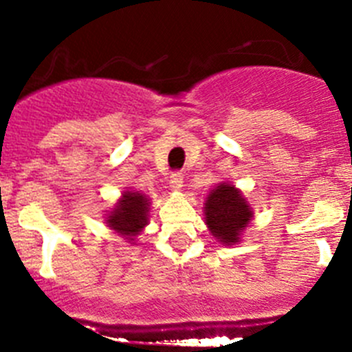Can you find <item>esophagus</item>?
Returning a JSON list of instances; mask_svg holds the SVG:
<instances>
[{
  "instance_id": "1",
  "label": "esophagus",
  "mask_w": 352,
  "mask_h": 352,
  "mask_svg": "<svg viewBox=\"0 0 352 352\" xmlns=\"http://www.w3.org/2000/svg\"><path fill=\"white\" fill-rule=\"evenodd\" d=\"M182 186H184V175L180 172H173L172 175H170V187H172L173 190H179Z\"/></svg>"
}]
</instances>
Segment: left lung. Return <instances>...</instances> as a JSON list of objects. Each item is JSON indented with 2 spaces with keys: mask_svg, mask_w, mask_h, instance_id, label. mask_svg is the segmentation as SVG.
<instances>
[{
  "mask_svg": "<svg viewBox=\"0 0 352 352\" xmlns=\"http://www.w3.org/2000/svg\"><path fill=\"white\" fill-rule=\"evenodd\" d=\"M252 218L250 206L235 187L219 184L206 201V223L221 243H236Z\"/></svg>",
  "mask_w": 352,
  "mask_h": 352,
  "instance_id": "1",
  "label": "left lung"
}]
</instances>
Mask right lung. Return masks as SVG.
<instances>
[{"mask_svg": "<svg viewBox=\"0 0 352 352\" xmlns=\"http://www.w3.org/2000/svg\"><path fill=\"white\" fill-rule=\"evenodd\" d=\"M148 199L143 194L124 192L117 208L107 218L109 226L133 242L138 232L148 225Z\"/></svg>", "mask_w": 352, "mask_h": 352, "instance_id": "1", "label": "right lung"}]
</instances>
